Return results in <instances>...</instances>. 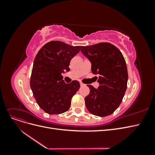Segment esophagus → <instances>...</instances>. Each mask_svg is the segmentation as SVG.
<instances>
[{
    "label": "esophagus",
    "mask_w": 155,
    "mask_h": 155,
    "mask_svg": "<svg viewBox=\"0 0 155 155\" xmlns=\"http://www.w3.org/2000/svg\"><path fill=\"white\" fill-rule=\"evenodd\" d=\"M80 86L83 87V86H85V84H83V83H80Z\"/></svg>",
    "instance_id": "1"
}]
</instances>
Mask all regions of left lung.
Returning a JSON list of instances; mask_svg holds the SVG:
<instances>
[{
	"instance_id": "left-lung-1",
	"label": "left lung",
	"mask_w": 155,
	"mask_h": 155,
	"mask_svg": "<svg viewBox=\"0 0 155 155\" xmlns=\"http://www.w3.org/2000/svg\"><path fill=\"white\" fill-rule=\"evenodd\" d=\"M82 54L90 61L91 70L98 75L97 88L87 85L90 93L85 105L91 114L104 117L111 114L119 107L127 89V68L120 50L109 43L80 46Z\"/></svg>"
}]
</instances>
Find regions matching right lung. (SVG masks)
I'll list each match as a JSON object with an SVG mask.
<instances>
[{"mask_svg":"<svg viewBox=\"0 0 155 155\" xmlns=\"http://www.w3.org/2000/svg\"><path fill=\"white\" fill-rule=\"evenodd\" d=\"M80 46H73L61 41H50L37 54L31 71L30 87L37 104L49 114L67 111L72 96L79 90L78 81L65 83L62 73L69 71L71 59Z\"/></svg>","mask_w":155,"mask_h":155,"instance_id":"obj_1","label":"right lung"}]
</instances>
